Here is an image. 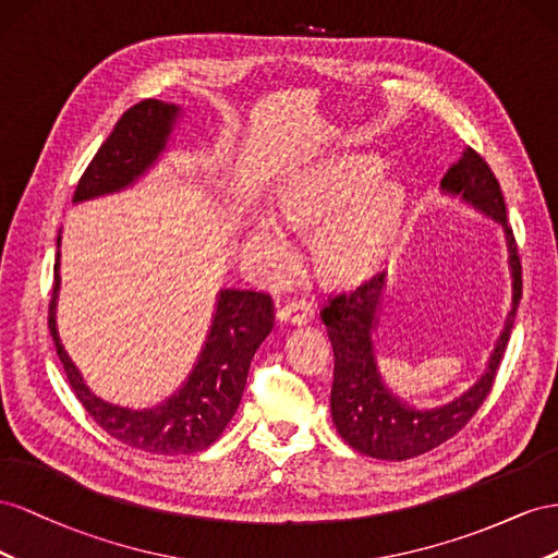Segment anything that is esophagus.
Returning a JSON list of instances; mask_svg holds the SVG:
<instances>
[{"label":"esophagus","mask_w":558,"mask_h":558,"mask_svg":"<svg viewBox=\"0 0 558 558\" xmlns=\"http://www.w3.org/2000/svg\"><path fill=\"white\" fill-rule=\"evenodd\" d=\"M278 317L282 323H290V325H304L313 317V304L306 299H292L284 304L278 313Z\"/></svg>","instance_id":"esophagus-1"}]
</instances>
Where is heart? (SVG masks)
<instances>
[{"label": "heart", "instance_id": "b5f03b06", "mask_svg": "<svg viewBox=\"0 0 558 558\" xmlns=\"http://www.w3.org/2000/svg\"><path fill=\"white\" fill-rule=\"evenodd\" d=\"M384 166L372 156H333L306 168L282 191L278 217L290 229L323 220L313 241L315 262L337 280H357L384 264L400 231L407 194L395 180L380 178ZM247 247L264 266L282 274L294 259V238L276 217L252 219Z\"/></svg>", "mask_w": 558, "mask_h": 558}]
</instances>
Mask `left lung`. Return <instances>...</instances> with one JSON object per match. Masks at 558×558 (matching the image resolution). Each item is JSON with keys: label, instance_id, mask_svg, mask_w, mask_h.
Instances as JSON below:
<instances>
[{"label": "left lung", "instance_id": "8db88e82", "mask_svg": "<svg viewBox=\"0 0 558 558\" xmlns=\"http://www.w3.org/2000/svg\"><path fill=\"white\" fill-rule=\"evenodd\" d=\"M441 189L451 196H463V201L474 205L476 210L502 225L509 274H512V308H509L505 329L493 348L486 374L458 400L421 411L395 397L378 374L372 333L380 294L386 288V274L372 276L355 290L329 296L320 315L333 348L331 418L350 447L380 460H409L423 456L458 435L470 423L496 380L519 308L521 262L512 227L507 225L505 198L496 174L480 154L465 147L458 163L444 174Z\"/></svg>", "mask_w": 558, "mask_h": 558}]
</instances>
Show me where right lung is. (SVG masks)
<instances>
[{
  "label": "right lung",
  "instance_id": "add662e5",
  "mask_svg": "<svg viewBox=\"0 0 558 558\" xmlns=\"http://www.w3.org/2000/svg\"><path fill=\"white\" fill-rule=\"evenodd\" d=\"M178 105L142 100L117 121L98 154L84 170L74 191V203L114 194L137 182L166 149ZM60 247V238H58ZM60 252L53 266V296L49 304V329L65 367L76 400L107 433L133 449L156 456H180L208 449L225 433L241 404L250 362L274 329V299L266 292L221 290L213 327L194 372L170 400L154 409H123L95 397L60 343L56 327V299L60 290Z\"/></svg>",
  "mask_w": 558,
  "mask_h": 558
}]
</instances>
